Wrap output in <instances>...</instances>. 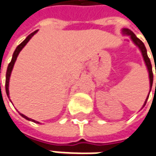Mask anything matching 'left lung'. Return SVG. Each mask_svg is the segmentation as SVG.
Wrapping results in <instances>:
<instances>
[{"label":"left lung","instance_id":"left-lung-1","mask_svg":"<svg viewBox=\"0 0 156 156\" xmlns=\"http://www.w3.org/2000/svg\"><path fill=\"white\" fill-rule=\"evenodd\" d=\"M121 33H122L124 36H128V37H130V38H131V40L132 41V42H133V43L136 45V47L139 48V50H140L141 54H142V55H143V58H144V61L145 66H146L147 70H148V72H149V93H150V91H151V88H152V84H153V73H152V66H151V62H150V60H149V56H148V54H147V49H146V48H145L144 44V42H142L139 38L136 37V35L133 33L131 30L127 29V28H123V29L121 30ZM155 89H156V83H155ZM149 95H148V96H147V98H146V100H145L144 103V105H143V107H142V108H144V106L146 105L147 100H148V98H149Z\"/></svg>","mask_w":156,"mask_h":156}]
</instances>
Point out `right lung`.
<instances>
[{
	"label": "right lung",
	"mask_w": 156,
	"mask_h": 156,
	"mask_svg": "<svg viewBox=\"0 0 156 156\" xmlns=\"http://www.w3.org/2000/svg\"><path fill=\"white\" fill-rule=\"evenodd\" d=\"M37 30H35L34 32H32L31 34H30L29 36L25 38V40L21 42L18 47L16 48L15 51L13 52V55H12V57L11 62L9 63L8 66H7V74H6V93H7V97H8V98H9V80H10V76H11L12 71V68H13V66H14V64H15V61L16 60H17V57H18V55H19V54L20 53V51H21V50L24 48V47H25V45L27 44V42H29L30 40V38L32 37H33L34 35L37 33ZM20 114L22 116V117H23V118H25V119H27V120H30V121H32V122L39 124L38 121H36V120H34V119H32L28 118L27 116H25V115H24L23 114H20Z\"/></svg>",
	"instance_id": "obj_1"
}]
</instances>
